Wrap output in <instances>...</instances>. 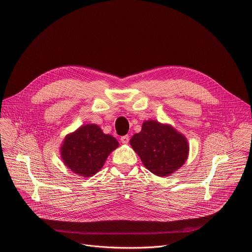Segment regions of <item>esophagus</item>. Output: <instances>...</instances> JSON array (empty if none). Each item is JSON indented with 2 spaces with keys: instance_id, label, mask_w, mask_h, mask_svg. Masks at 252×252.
<instances>
[{
  "instance_id": "34e87169",
  "label": "esophagus",
  "mask_w": 252,
  "mask_h": 252,
  "mask_svg": "<svg viewBox=\"0 0 252 252\" xmlns=\"http://www.w3.org/2000/svg\"><path fill=\"white\" fill-rule=\"evenodd\" d=\"M128 141H129V136H128L127 134L121 136V142H122L123 144H127Z\"/></svg>"
}]
</instances>
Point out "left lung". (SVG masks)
Instances as JSON below:
<instances>
[{
  "label": "left lung",
  "instance_id": "obj_1",
  "mask_svg": "<svg viewBox=\"0 0 252 252\" xmlns=\"http://www.w3.org/2000/svg\"><path fill=\"white\" fill-rule=\"evenodd\" d=\"M130 146L145 167L157 176H169L186 162L189 146L185 136L168 125L156 121L143 124L130 139Z\"/></svg>",
  "mask_w": 252,
  "mask_h": 252
}]
</instances>
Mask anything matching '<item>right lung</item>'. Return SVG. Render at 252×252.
I'll list each match as a JSON object with an SVG mask.
<instances>
[{
    "mask_svg": "<svg viewBox=\"0 0 252 252\" xmlns=\"http://www.w3.org/2000/svg\"><path fill=\"white\" fill-rule=\"evenodd\" d=\"M119 147L110 134L102 132L96 125H85L67 135L61 148L64 164L72 172L91 177L103 166L108 155Z\"/></svg>",
    "mask_w": 252,
    "mask_h": 252,
    "instance_id": "1",
    "label": "right lung"
}]
</instances>
